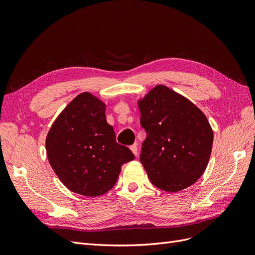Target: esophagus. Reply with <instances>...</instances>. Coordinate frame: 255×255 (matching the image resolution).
<instances>
[{"mask_svg": "<svg viewBox=\"0 0 255 255\" xmlns=\"http://www.w3.org/2000/svg\"><path fill=\"white\" fill-rule=\"evenodd\" d=\"M129 149H130V151L133 152L134 155H135V156H137V154H138V149H137V145H136V144L130 145V146H129Z\"/></svg>", "mask_w": 255, "mask_h": 255, "instance_id": "esophagus-1", "label": "esophagus"}]
</instances>
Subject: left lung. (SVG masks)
I'll return each mask as SVG.
<instances>
[{
	"label": "left lung",
	"instance_id": "left-lung-1",
	"mask_svg": "<svg viewBox=\"0 0 255 255\" xmlns=\"http://www.w3.org/2000/svg\"><path fill=\"white\" fill-rule=\"evenodd\" d=\"M137 103L146 132L140 161L151 183L168 192L191 186L212 153L214 135L206 116L164 85H156Z\"/></svg>",
	"mask_w": 255,
	"mask_h": 255
}]
</instances>
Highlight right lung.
Listing matches in <instances>:
<instances>
[{"label": "right lung", "mask_w": 255, "mask_h": 255, "mask_svg": "<svg viewBox=\"0 0 255 255\" xmlns=\"http://www.w3.org/2000/svg\"><path fill=\"white\" fill-rule=\"evenodd\" d=\"M106 105L82 92L53 122L45 139L50 165L65 186L85 197H99L117 182L121 166L135 158L116 141L106 121Z\"/></svg>", "instance_id": "obj_1"}]
</instances>
